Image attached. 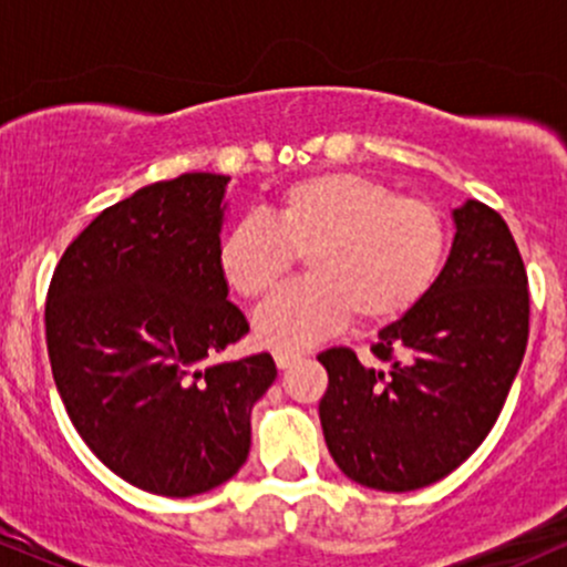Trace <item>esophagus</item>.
<instances>
[{
  "label": "esophagus",
  "mask_w": 567,
  "mask_h": 567,
  "mask_svg": "<svg viewBox=\"0 0 567 567\" xmlns=\"http://www.w3.org/2000/svg\"><path fill=\"white\" fill-rule=\"evenodd\" d=\"M275 362L279 370H288L296 365V362H301V354H298V351H275Z\"/></svg>",
  "instance_id": "1"
}]
</instances>
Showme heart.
I'll return each mask as SVG.
<instances>
[{
	"label": "heart",
	"mask_w": 567,
	"mask_h": 567,
	"mask_svg": "<svg viewBox=\"0 0 567 567\" xmlns=\"http://www.w3.org/2000/svg\"><path fill=\"white\" fill-rule=\"evenodd\" d=\"M447 224L426 199L402 197L360 173H320L288 184L264 218L234 224L218 243L224 282L247 298L269 296L296 256L309 277L258 309L264 347L288 351L322 341L351 315L381 324L408 315L437 282Z\"/></svg>",
	"instance_id": "1"
}]
</instances>
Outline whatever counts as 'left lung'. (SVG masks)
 <instances>
[{"instance_id": "8db88e82", "label": "left lung", "mask_w": 567, "mask_h": 567, "mask_svg": "<svg viewBox=\"0 0 567 567\" xmlns=\"http://www.w3.org/2000/svg\"><path fill=\"white\" fill-rule=\"evenodd\" d=\"M453 224L437 282L370 347L386 368L343 347L317 357L328 451L373 491H419L458 470L496 424L528 347V275L506 220L466 199Z\"/></svg>"}]
</instances>
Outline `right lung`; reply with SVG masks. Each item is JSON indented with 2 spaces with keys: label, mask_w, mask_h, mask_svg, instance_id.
Segmentation results:
<instances>
[{
  "label": "right lung",
  "mask_w": 567,
  "mask_h": 567,
  "mask_svg": "<svg viewBox=\"0 0 567 567\" xmlns=\"http://www.w3.org/2000/svg\"><path fill=\"white\" fill-rule=\"evenodd\" d=\"M229 175L184 173L106 207L63 252L44 306L71 424L130 485L188 498L250 453L271 354L220 360L250 324L218 271Z\"/></svg>",
  "instance_id": "obj_1"
}]
</instances>
